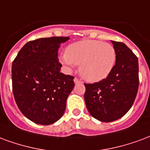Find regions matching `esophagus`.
<instances>
[{
    "instance_id": "obj_1",
    "label": "esophagus",
    "mask_w": 150,
    "mask_h": 150,
    "mask_svg": "<svg viewBox=\"0 0 150 150\" xmlns=\"http://www.w3.org/2000/svg\"><path fill=\"white\" fill-rule=\"evenodd\" d=\"M74 82H75V84L80 83H81V81L79 80V79H77V78H75V79H74Z\"/></svg>"
}]
</instances>
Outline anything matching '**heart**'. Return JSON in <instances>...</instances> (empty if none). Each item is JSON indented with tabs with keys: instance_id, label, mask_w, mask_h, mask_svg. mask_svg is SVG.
Listing matches in <instances>:
<instances>
[{
	"instance_id": "1",
	"label": "heart",
	"mask_w": 150,
	"mask_h": 150,
	"mask_svg": "<svg viewBox=\"0 0 150 150\" xmlns=\"http://www.w3.org/2000/svg\"><path fill=\"white\" fill-rule=\"evenodd\" d=\"M117 54L113 45L97 40H83L67 46L59 59L67 70L79 65L81 76L95 83L106 79L116 64Z\"/></svg>"
}]
</instances>
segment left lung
<instances>
[{
  "label": "left lung",
  "mask_w": 150,
  "mask_h": 150,
  "mask_svg": "<svg viewBox=\"0 0 150 150\" xmlns=\"http://www.w3.org/2000/svg\"><path fill=\"white\" fill-rule=\"evenodd\" d=\"M116 51V64L106 79L84 84V99L92 117L104 122L117 120L129 111L137 95L138 60L126 44L111 40Z\"/></svg>",
  "instance_id": "left-lung-1"
}]
</instances>
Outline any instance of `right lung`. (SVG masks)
Returning <instances> with one entry per match:
<instances>
[{
  "instance_id": "add662e5",
  "label": "right lung",
  "mask_w": 150,
  "mask_h": 150,
  "mask_svg": "<svg viewBox=\"0 0 150 150\" xmlns=\"http://www.w3.org/2000/svg\"><path fill=\"white\" fill-rule=\"evenodd\" d=\"M69 37L53 36L29 41L12 65L13 92L21 113L33 122L50 125L64 114L75 86L74 77L61 73L60 44Z\"/></svg>"
}]
</instances>
